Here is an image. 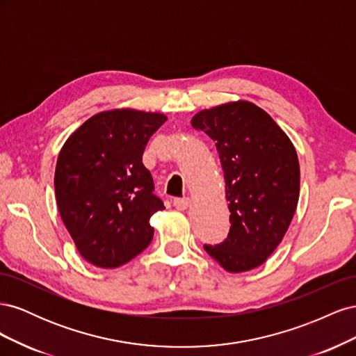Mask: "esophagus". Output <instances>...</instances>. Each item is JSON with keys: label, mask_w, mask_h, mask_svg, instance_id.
Returning <instances> with one entry per match:
<instances>
[{"label": "esophagus", "mask_w": 356, "mask_h": 356, "mask_svg": "<svg viewBox=\"0 0 356 356\" xmlns=\"http://www.w3.org/2000/svg\"><path fill=\"white\" fill-rule=\"evenodd\" d=\"M190 204V199L188 197H182V199H174V207L178 211H186Z\"/></svg>", "instance_id": "esophagus-1"}]
</instances>
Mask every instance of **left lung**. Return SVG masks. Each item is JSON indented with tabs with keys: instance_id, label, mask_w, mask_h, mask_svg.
Wrapping results in <instances>:
<instances>
[{
	"instance_id": "obj_1",
	"label": "left lung",
	"mask_w": 356,
	"mask_h": 356,
	"mask_svg": "<svg viewBox=\"0 0 356 356\" xmlns=\"http://www.w3.org/2000/svg\"><path fill=\"white\" fill-rule=\"evenodd\" d=\"M191 126L215 141L232 222L227 239L204 251L230 273L252 270L282 242L296 213V148L270 115L248 101L202 110Z\"/></svg>"
}]
</instances>
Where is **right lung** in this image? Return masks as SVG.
Here are the masks:
<instances>
[{
	"label": "right lung",
	"mask_w": 356,
	"mask_h": 356,
	"mask_svg": "<svg viewBox=\"0 0 356 356\" xmlns=\"http://www.w3.org/2000/svg\"><path fill=\"white\" fill-rule=\"evenodd\" d=\"M166 118L132 108L102 111L63 144L55 170L58 209L90 264L115 268L152 242L149 218L165 207L153 195V177L143 154Z\"/></svg>",
	"instance_id": "1"
}]
</instances>
